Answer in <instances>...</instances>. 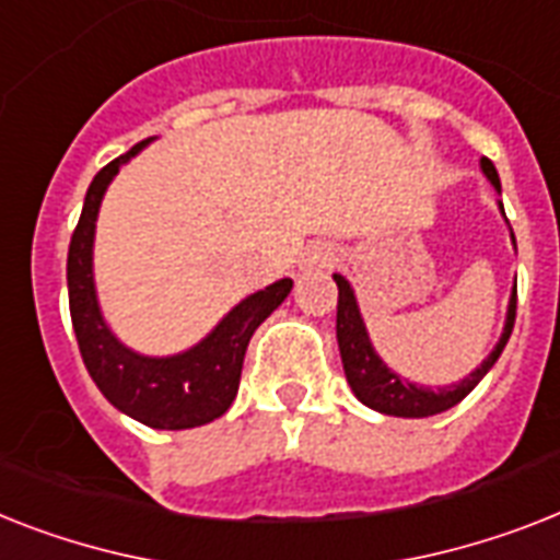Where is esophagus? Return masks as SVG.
Here are the masks:
<instances>
[{"instance_id":"esophagus-1","label":"esophagus","mask_w":560,"mask_h":560,"mask_svg":"<svg viewBox=\"0 0 560 560\" xmlns=\"http://www.w3.org/2000/svg\"><path fill=\"white\" fill-rule=\"evenodd\" d=\"M336 265V253L327 244H316L302 256V270H327Z\"/></svg>"}]
</instances>
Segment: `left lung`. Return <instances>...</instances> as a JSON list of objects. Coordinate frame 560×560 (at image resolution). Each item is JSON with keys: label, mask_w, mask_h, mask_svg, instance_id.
Returning a JSON list of instances; mask_svg holds the SVG:
<instances>
[{"label": "left lung", "mask_w": 560, "mask_h": 560, "mask_svg": "<svg viewBox=\"0 0 560 560\" xmlns=\"http://www.w3.org/2000/svg\"><path fill=\"white\" fill-rule=\"evenodd\" d=\"M480 170H483L486 180L494 186V192L501 195V177L489 158H480ZM501 215L503 203L498 201ZM509 224V221H506ZM509 238L515 244V233L509 226ZM517 249V247H515ZM336 288H339V304H336V342H339V353H342V368L345 376H348V385H351L353 397L362 402V406L374 408L380 413H388V417H408V420H420V417H434V413H443L448 408H454L460 399H466L475 390V385L483 380L492 365L498 362V357L506 348L509 336H512V327H515V304H517V284L512 288L506 307V322H503V334L498 339V345L492 348V353L480 362V365L471 371L469 376H463L460 383L440 385V388H431V385L411 383L406 376H399L397 371H390L383 362V357L374 351L371 345V336H368L365 319L359 313L357 293H353L351 281L334 272Z\"/></svg>", "instance_id": "1"}]
</instances>
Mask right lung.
<instances>
[{
	"instance_id": "obj_1",
	"label": "right lung",
	"mask_w": 560,
	"mask_h": 560,
	"mask_svg": "<svg viewBox=\"0 0 560 560\" xmlns=\"http://www.w3.org/2000/svg\"><path fill=\"white\" fill-rule=\"evenodd\" d=\"M152 140H140L138 147L115 158L91 180L83 215L77 221L68 247V307H71L77 345L100 394L117 411L149 429L180 431L207 425L233 406L249 336L288 299L293 281H272L265 290L241 299L201 342L180 353L147 357L122 345L100 311L97 284H94V230L108 184Z\"/></svg>"
}]
</instances>
